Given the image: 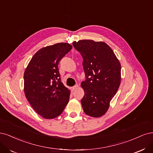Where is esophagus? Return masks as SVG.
<instances>
[{"label": "esophagus", "mask_w": 153, "mask_h": 153, "mask_svg": "<svg viewBox=\"0 0 153 153\" xmlns=\"http://www.w3.org/2000/svg\"><path fill=\"white\" fill-rule=\"evenodd\" d=\"M78 87H79V86H78L77 85H76L74 86H73V87L72 88V91H75L77 89Z\"/></svg>", "instance_id": "obj_1"}]
</instances>
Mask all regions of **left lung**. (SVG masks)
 Returning a JSON list of instances; mask_svg holds the SVG:
<instances>
[{
	"instance_id": "left-lung-1",
	"label": "left lung",
	"mask_w": 153,
	"mask_h": 153,
	"mask_svg": "<svg viewBox=\"0 0 153 153\" xmlns=\"http://www.w3.org/2000/svg\"><path fill=\"white\" fill-rule=\"evenodd\" d=\"M73 46L82 56L86 79L81 82L85 95L81 105L86 114L104 115L121 83V63L109 46L103 42L81 40Z\"/></svg>"
}]
</instances>
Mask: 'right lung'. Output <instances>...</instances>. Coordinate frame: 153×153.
Wrapping results in <instances>:
<instances>
[{"label": "right lung", "mask_w": 153, "mask_h": 153, "mask_svg": "<svg viewBox=\"0 0 153 153\" xmlns=\"http://www.w3.org/2000/svg\"><path fill=\"white\" fill-rule=\"evenodd\" d=\"M72 48L65 42L42 48L25 71V95L33 109L45 119L60 116L69 101L71 91L60 81L58 65Z\"/></svg>", "instance_id": "right-lung-1"}]
</instances>
